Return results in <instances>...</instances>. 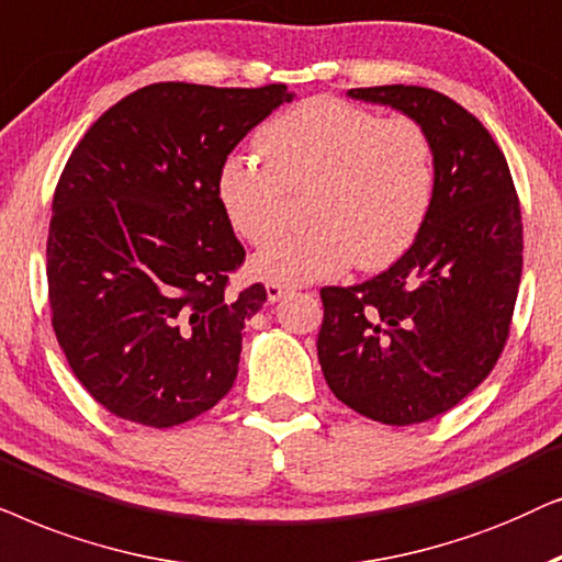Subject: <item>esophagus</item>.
Returning <instances> with one entry per match:
<instances>
[{
	"mask_svg": "<svg viewBox=\"0 0 562 562\" xmlns=\"http://www.w3.org/2000/svg\"><path fill=\"white\" fill-rule=\"evenodd\" d=\"M290 285H280V282H269L267 285V297H269V303H277V301H282V297H285L288 293H290Z\"/></svg>",
	"mask_w": 562,
	"mask_h": 562,
	"instance_id": "34e87169",
	"label": "esophagus"
}]
</instances>
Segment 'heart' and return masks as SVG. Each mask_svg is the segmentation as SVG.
Returning a JSON list of instances; mask_svg holds the SVG:
<instances>
[{
    "instance_id": "b5f03b06",
    "label": "heart",
    "mask_w": 562,
    "mask_h": 562,
    "mask_svg": "<svg viewBox=\"0 0 562 562\" xmlns=\"http://www.w3.org/2000/svg\"><path fill=\"white\" fill-rule=\"evenodd\" d=\"M265 164L231 156L218 200L234 231L267 244L288 221V192L308 190V228L280 236L251 261L254 274L303 285L347 269H380L416 241L429 215L437 161L416 120L387 117L339 97H313L269 120L257 136Z\"/></svg>"
}]
</instances>
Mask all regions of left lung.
Masks as SVG:
<instances>
[{
  "instance_id": "1",
  "label": "left lung",
  "mask_w": 562,
  "mask_h": 562,
  "mask_svg": "<svg viewBox=\"0 0 562 562\" xmlns=\"http://www.w3.org/2000/svg\"><path fill=\"white\" fill-rule=\"evenodd\" d=\"M429 133L437 187L403 257L362 285L324 288L318 362L351 411L422 424L498 362L521 280V211L508 164L475 115L426 87L349 89Z\"/></svg>"
}]
</instances>
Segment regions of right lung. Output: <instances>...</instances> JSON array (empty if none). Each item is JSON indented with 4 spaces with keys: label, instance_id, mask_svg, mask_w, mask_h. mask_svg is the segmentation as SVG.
Here are the masks:
<instances>
[{
    "label": "right lung",
    "instance_id": "1",
    "mask_svg": "<svg viewBox=\"0 0 562 562\" xmlns=\"http://www.w3.org/2000/svg\"><path fill=\"white\" fill-rule=\"evenodd\" d=\"M285 85L159 81L123 97L74 148L48 228V301L69 368L125 422L154 429L205 414L238 375L261 282L228 293L244 246L218 175Z\"/></svg>",
    "mask_w": 562,
    "mask_h": 562
}]
</instances>
